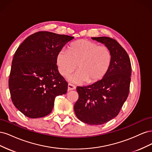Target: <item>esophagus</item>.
I'll list each match as a JSON object with an SVG mask.
<instances>
[{"instance_id": "esophagus-1", "label": "esophagus", "mask_w": 152, "mask_h": 152, "mask_svg": "<svg viewBox=\"0 0 152 152\" xmlns=\"http://www.w3.org/2000/svg\"><path fill=\"white\" fill-rule=\"evenodd\" d=\"M76 89V87L75 86H73L71 84H68V91H72V90H74Z\"/></svg>"}]
</instances>
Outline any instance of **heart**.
Here are the masks:
<instances>
[{"instance_id":"heart-1","label":"heart","mask_w":152,"mask_h":152,"mask_svg":"<svg viewBox=\"0 0 152 152\" xmlns=\"http://www.w3.org/2000/svg\"><path fill=\"white\" fill-rule=\"evenodd\" d=\"M111 61L112 54L107 47L84 39L72 44L69 50H61L56 56L58 70L63 76L73 72L77 65L79 70L68 77L76 84L86 81L93 84L102 79Z\"/></svg>"}]
</instances>
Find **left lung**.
Instances as JSON below:
<instances>
[{"mask_svg": "<svg viewBox=\"0 0 152 152\" xmlns=\"http://www.w3.org/2000/svg\"><path fill=\"white\" fill-rule=\"evenodd\" d=\"M104 44L112 54L108 70L93 84L77 87L79 99L74 111L79 120L89 125H102L117 116L129 92L131 65L129 57L115 40L92 37Z\"/></svg>", "mask_w": 152, "mask_h": 152, "instance_id": "1", "label": "left lung"}]
</instances>
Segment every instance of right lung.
Listing matches in <instances>:
<instances>
[{"mask_svg": "<svg viewBox=\"0 0 152 152\" xmlns=\"http://www.w3.org/2000/svg\"><path fill=\"white\" fill-rule=\"evenodd\" d=\"M71 36L39 31L28 36L15 52L9 88L15 107L31 118L48 115L57 96L65 94L68 83L56 65L58 53Z\"/></svg>", "mask_w": 152, "mask_h": 152, "instance_id": "add662e5", "label": "right lung"}]
</instances>
